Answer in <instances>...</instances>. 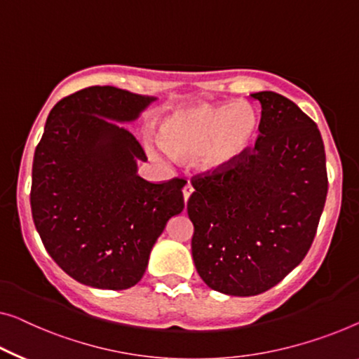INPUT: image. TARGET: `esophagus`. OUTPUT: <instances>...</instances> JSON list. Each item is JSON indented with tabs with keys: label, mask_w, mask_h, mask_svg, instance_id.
<instances>
[{
	"label": "esophagus",
	"mask_w": 359,
	"mask_h": 359,
	"mask_svg": "<svg viewBox=\"0 0 359 359\" xmlns=\"http://www.w3.org/2000/svg\"><path fill=\"white\" fill-rule=\"evenodd\" d=\"M191 194H194V185H191L190 182H187L185 187H184V201L185 203L189 201V198L191 196Z\"/></svg>",
	"instance_id": "obj_1"
}]
</instances>
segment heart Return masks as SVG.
<instances>
[{
    "label": "heart",
    "mask_w": 359,
    "mask_h": 359,
    "mask_svg": "<svg viewBox=\"0 0 359 359\" xmlns=\"http://www.w3.org/2000/svg\"><path fill=\"white\" fill-rule=\"evenodd\" d=\"M259 121L248 103L191 104L175 109L159 126L161 147L174 158L195 156L205 174H219L245 156L258 138ZM153 156L159 148L148 142Z\"/></svg>",
    "instance_id": "heart-1"
}]
</instances>
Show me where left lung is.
<instances>
[{"label": "left lung", "instance_id": "left-lung-1", "mask_svg": "<svg viewBox=\"0 0 359 359\" xmlns=\"http://www.w3.org/2000/svg\"><path fill=\"white\" fill-rule=\"evenodd\" d=\"M261 103L259 137L232 168L191 179L187 211L191 256L212 290L259 295L306 256L327 196V170L314 121L285 96L251 93Z\"/></svg>", "mask_w": 359, "mask_h": 359}]
</instances>
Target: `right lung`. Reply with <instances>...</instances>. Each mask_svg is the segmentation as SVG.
<instances>
[{"mask_svg": "<svg viewBox=\"0 0 359 359\" xmlns=\"http://www.w3.org/2000/svg\"><path fill=\"white\" fill-rule=\"evenodd\" d=\"M154 100L88 87L57 101L46 119L32 165V217L48 255L83 285H135L165 224L184 211L187 182L142 179L137 161L147 154L121 126Z\"/></svg>", "mask_w": 359, "mask_h": 359, "instance_id": "right-lung-1", "label": "right lung"}]
</instances>
